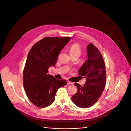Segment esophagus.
<instances>
[{
	"label": "esophagus",
	"instance_id": "34e87169",
	"mask_svg": "<svg viewBox=\"0 0 131 131\" xmlns=\"http://www.w3.org/2000/svg\"><path fill=\"white\" fill-rule=\"evenodd\" d=\"M67 84H68V85H69V84H71V85H72V84H73L72 82H70V81H67Z\"/></svg>",
	"mask_w": 131,
	"mask_h": 131
}]
</instances>
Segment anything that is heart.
Wrapping results in <instances>:
<instances>
[{
	"label": "heart",
	"mask_w": 131,
	"mask_h": 131,
	"mask_svg": "<svg viewBox=\"0 0 131 131\" xmlns=\"http://www.w3.org/2000/svg\"><path fill=\"white\" fill-rule=\"evenodd\" d=\"M69 52L71 55L80 56L81 53V49L78 43H73L69 48Z\"/></svg>",
	"instance_id": "1"
}]
</instances>
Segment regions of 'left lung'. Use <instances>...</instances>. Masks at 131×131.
I'll return each mask as SVG.
<instances>
[{
  "mask_svg": "<svg viewBox=\"0 0 131 131\" xmlns=\"http://www.w3.org/2000/svg\"><path fill=\"white\" fill-rule=\"evenodd\" d=\"M87 60L79 70V74L85 78L84 86L77 83L78 92L71 97L75 105L87 108L93 105L103 93L106 82L105 66L102 56L99 50L90 43L87 46Z\"/></svg>",
  "mask_w": 131,
  "mask_h": 131,
  "instance_id": "left-lung-1",
  "label": "left lung"
}]
</instances>
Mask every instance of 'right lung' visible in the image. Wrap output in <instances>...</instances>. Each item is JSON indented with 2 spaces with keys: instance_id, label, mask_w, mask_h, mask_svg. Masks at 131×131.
Instances as JSON below:
<instances>
[{
  "instance_id": "obj_1",
  "label": "right lung",
  "mask_w": 131,
  "mask_h": 131,
  "mask_svg": "<svg viewBox=\"0 0 131 131\" xmlns=\"http://www.w3.org/2000/svg\"><path fill=\"white\" fill-rule=\"evenodd\" d=\"M70 39V37H45L29 52L24 70V88L35 106L45 107L51 104L58 90L66 85V80L54 78L48 70L54 66L59 53Z\"/></svg>"
}]
</instances>
